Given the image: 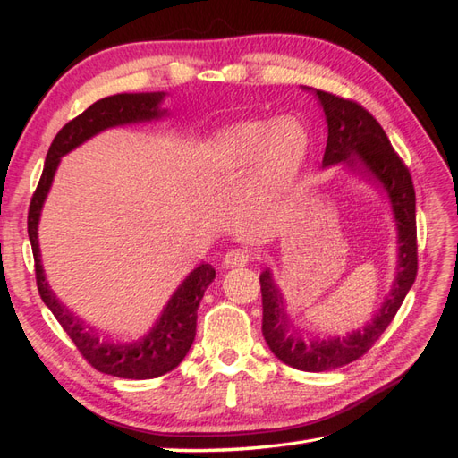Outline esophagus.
Masks as SVG:
<instances>
[{
    "label": "esophagus",
    "mask_w": 458,
    "mask_h": 458,
    "mask_svg": "<svg viewBox=\"0 0 458 458\" xmlns=\"http://www.w3.org/2000/svg\"><path fill=\"white\" fill-rule=\"evenodd\" d=\"M250 261V251L244 248H232L226 256H224V266L228 269L232 267H244Z\"/></svg>",
    "instance_id": "obj_1"
}]
</instances>
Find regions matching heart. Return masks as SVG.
Returning a JSON list of instances; mask_svg holds the SVG:
<instances>
[{"label": "heart", "mask_w": 458, "mask_h": 458, "mask_svg": "<svg viewBox=\"0 0 458 458\" xmlns=\"http://www.w3.org/2000/svg\"><path fill=\"white\" fill-rule=\"evenodd\" d=\"M310 149L309 131L293 115L248 120L218 131L207 157L220 171H242L258 159L254 187L264 199H277L295 187Z\"/></svg>", "instance_id": "obj_1"}]
</instances>
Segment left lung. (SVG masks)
<instances>
[{
  "label": "left lung",
  "instance_id": "8db88e82",
  "mask_svg": "<svg viewBox=\"0 0 458 458\" xmlns=\"http://www.w3.org/2000/svg\"><path fill=\"white\" fill-rule=\"evenodd\" d=\"M323 106L328 138L323 167L344 163L346 167L377 184L392 204L397 226V271L390 295L372 320L344 336L303 335L287 317L284 295L276 285L271 271H261V305L264 320L261 333L271 352L281 362L303 372H327L354 362L364 356L392 323L402 307L407 291L417 276V228H415V191L407 171L387 140L382 125L362 106L340 96L315 90Z\"/></svg>",
  "mask_w": 458,
  "mask_h": 458
}]
</instances>
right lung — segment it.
Returning <instances> with one entry per match:
<instances>
[{
    "label": "right lung",
    "mask_w": 458,
    "mask_h": 458,
    "mask_svg": "<svg viewBox=\"0 0 458 458\" xmlns=\"http://www.w3.org/2000/svg\"><path fill=\"white\" fill-rule=\"evenodd\" d=\"M165 92H141V94H114L108 98L94 102L89 110H84L79 118L68 122L56 133L51 148H48L45 169L37 191L31 199L27 216V232L31 240L37 287L43 303L51 309L58 323L72 338L76 348L86 358V362L94 366L102 374H110L125 379H149L171 372L177 368L197 335V309L204 291L216 277V271L210 264H200L192 269L187 279L171 295L169 303L163 307L161 317L155 320L153 328L131 343H112V340L98 336L90 328L82 325L61 301L56 299L53 289L45 279V269L41 264V250H38V220L41 210L61 157L79 148L84 141L94 138L104 130L118 128L128 123H143L161 120L165 110L161 102Z\"/></svg>",
    "instance_id": "obj_1"
}]
</instances>
